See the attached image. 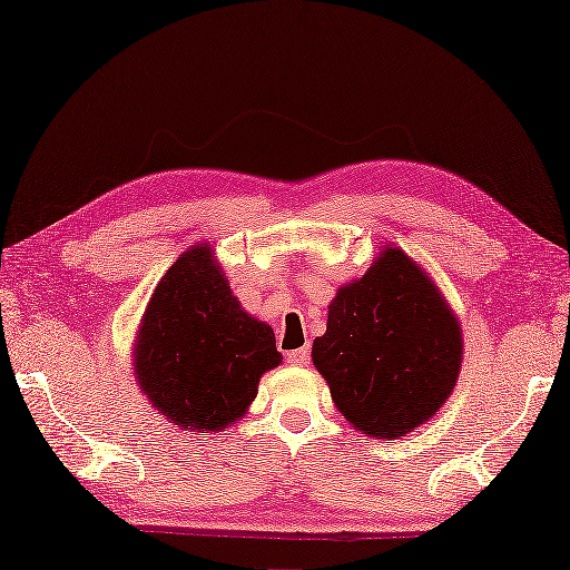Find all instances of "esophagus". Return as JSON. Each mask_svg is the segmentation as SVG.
<instances>
[{"instance_id":"esophagus-1","label":"esophagus","mask_w":570,"mask_h":570,"mask_svg":"<svg viewBox=\"0 0 570 570\" xmlns=\"http://www.w3.org/2000/svg\"><path fill=\"white\" fill-rule=\"evenodd\" d=\"M286 361L291 363V366H308L311 352L308 348H294V352L286 354Z\"/></svg>"}]
</instances>
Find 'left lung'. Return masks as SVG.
<instances>
[{
  "label": "left lung",
  "instance_id": "obj_1",
  "mask_svg": "<svg viewBox=\"0 0 570 570\" xmlns=\"http://www.w3.org/2000/svg\"><path fill=\"white\" fill-rule=\"evenodd\" d=\"M462 361L458 317L400 247L340 288L313 363L337 410L373 438H400L431 419L455 387Z\"/></svg>",
  "mask_w": 570,
  "mask_h": 570
}]
</instances>
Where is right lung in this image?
<instances>
[{
    "instance_id": "add662e5",
    "label": "right lung",
    "mask_w": 570,
    "mask_h": 570,
    "mask_svg": "<svg viewBox=\"0 0 570 570\" xmlns=\"http://www.w3.org/2000/svg\"><path fill=\"white\" fill-rule=\"evenodd\" d=\"M141 390L175 426L197 433L238 421L259 375L279 366L269 325L243 313L207 245L187 250L158 282L135 346Z\"/></svg>"
}]
</instances>
